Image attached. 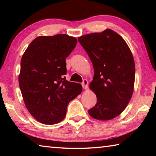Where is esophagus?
Masks as SVG:
<instances>
[{
	"mask_svg": "<svg viewBox=\"0 0 156 156\" xmlns=\"http://www.w3.org/2000/svg\"><path fill=\"white\" fill-rule=\"evenodd\" d=\"M82 85H83V89H86L87 88V85H88V81L87 80H85V79H84V80H83V83H82Z\"/></svg>",
	"mask_w": 156,
	"mask_h": 156,
	"instance_id": "34e87169",
	"label": "esophagus"
}]
</instances>
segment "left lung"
Here are the masks:
<instances>
[{"mask_svg":"<svg viewBox=\"0 0 156 156\" xmlns=\"http://www.w3.org/2000/svg\"><path fill=\"white\" fill-rule=\"evenodd\" d=\"M93 64L94 76L89 88L97 103L89 110L92 118L113 119L130 101L135 81V62L130 49L119 34L109 29L78 38Z\"/></svg>","mask_w":156,"mask_h":156,"instance_id":"left-lung-1","label":"left lung"}]
</instances>
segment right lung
<instances>
[{
  "label": "right lung",
  "instance_id": "add662e5",
  "mask_svg": "<svg viewBox=\"0 0 156 156\" xmlns=\"http://www.w3.org/2000/svg\"><path fill=\"white\" fill-rule=\"evenodd\" d=\"M77 44L67 34L38 36L23 55L18 77L29 112L44 125L64 119L69 102L81 94L82 85L66 80L65 60Z\"/></svg>",
  "mask_w": 156,
  "mask_h": 156
}]
</instances>
